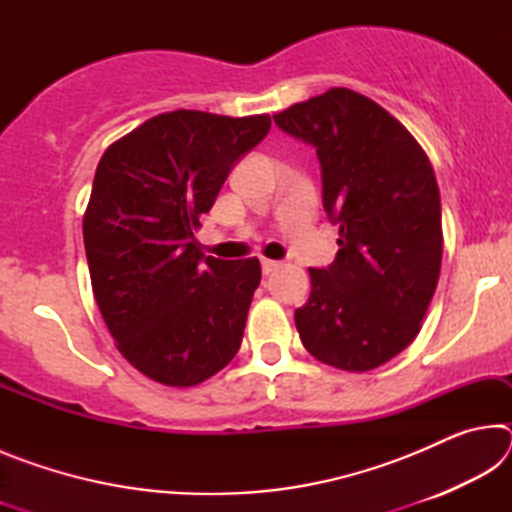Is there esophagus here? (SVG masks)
Listing matches in <instances>:
<instances>
[{"label":"esophagus","mask_w":512,"mask_h":512,"mask_svg":"<svg viewBox=\"0 0 512 512\" xmlns=\"http://www.w3.org/2000/svg\"><path fill=\"white\" fill-rule=\"evenodd\" d=\"M280 266H282V264L275 262V259H262V271H264V275L275 273Z\"/></svg>","instance_id":"obj_1"}]
</instances>
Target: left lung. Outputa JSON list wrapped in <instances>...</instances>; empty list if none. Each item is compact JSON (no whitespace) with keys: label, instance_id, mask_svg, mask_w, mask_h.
<instances>
[{"label":"left lung","instance_id":"left-lung-1","mask_svg":"<svg viewBox=\"0 0 512 512\" xmlns=\"http://www.w3.org/2000/svg\"><path fill=\"white\" fill-rule=\"evenodd\" d=\"M273 119L316 149L323 207L339 225L334 262L309 268L300 341L327 366L377 368L418 336L438 284L443 221L431 162L391 112L348 88Z\"/></svg>","mask_w":512,"mask_h":512}]
</instances>
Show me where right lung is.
I'll list each match as a JSON object with an SVG mask.
<instances>
[{
	"instance_id": "right-lung-1",
	"label": "right lung",
	"mask_w": 512,
	"mask_h": 512,
	"mask_svg": "<svg viewBox=\"0 0 512 512\" xmlns=\"http://www.w3.org/2000/svg\"><path fill=\"white\" fill-rule=\"evenodd\" d=\"M271 117L162 112L110 144L94 173L83 241L117 350L153 381L196 386L235 357L257 257H205L194 232Z\"/></svg>"
}]
</instances>
